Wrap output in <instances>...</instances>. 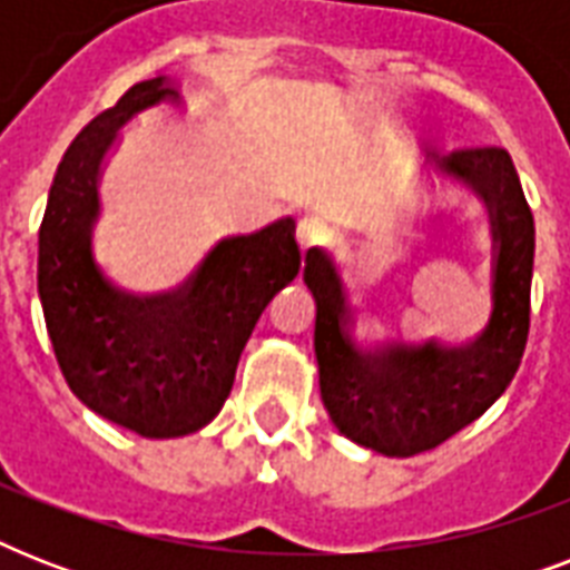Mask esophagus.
Wrapping results in <instances>:
<instances>
[{
  "label": "esophagus",
  "instance_id": "34e87169",
  "mask_svg": "<svg viewBox=\"0 0 570 570\" xmlns=\"http://www.w3.org/2000/svg\"><path fill=\"white\" fill-rule=\"evenodd\" d=\"M295 236H298V245H302V250H311L328 239V224L320 222V218H302V222H298V230H295Z\"/></svg>",
  "mask_w": 570,
  "mask_h": 570
}]
</instances>
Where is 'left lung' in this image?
Wrapping results in <instances>:
<instances>
[{
  "label": "left lung",
  "mask_w": 570,
  "mask_h": 570,
  "mask_svg": "<svg viewBox=\"0 0 570 570\" xmlns=\"http://www.w3.org/2000/svg\"><path fill=\"white\" fill-rule=\"evenodd\" d=\"M432 165L482 197L491 218V320L468 346L366 348L352 337L355 311L334 259L322 248L304 257V284L316 298L313 346L322 402L348 441L407 459L434 450L485 414L521 366L530 334L535 224L512 156L503 147H470L432 156Z\"/></svg>",
  "instance_id": "8db88e82"
}]
</instances>
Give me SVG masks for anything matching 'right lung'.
<instances>
[{
    "label": "right lung",
    "instance_id": "1",
    "mask_svg": "<svg viewBox=\"0 0 570 570\" xmlns=\"http://www.w3.org/2000/svg\"><path fill=\"white\" fill-rule=\"evenodd\" d=\"M180 102L165 76L132 85L67 147L38 236V293L67 384L94 414L141 438L204 429L230 396L266 304L302 268L295 222L222 239L174 293H124L91 248L100 168L118 129L156 102Z\"/></svg>",
    "mask_w": 570,
    "mask_h": 570
}]
</instances>
